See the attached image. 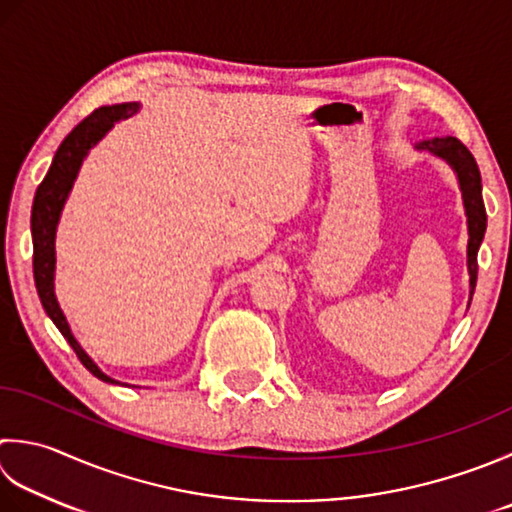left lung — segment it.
Returning <instances> with one entry per match:
<instances>
[{"mask_svg": "<svg viewBox=\"0 0 512 512\" xmlns=\"http://www.w3.org/2000/svg\"><path fill=\"white\" fill-rule=\"evenodd\" d=\"M417 148H426L430 153L444 157L446 162L455 168L459 177V186H462L464 206L468 215V273H470V295L475 293L477 284V250L482 246V239L486 233V208L482 199V175L475 157L470 150L459 142L457 137H435L433 142H424Z\"/></svg>", "mask_w": 512, "mask_h": 512, "instance_id": "8db88e82", "label": "left lung"}]
</instances>
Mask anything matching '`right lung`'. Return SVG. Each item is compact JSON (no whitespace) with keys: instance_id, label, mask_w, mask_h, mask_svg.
<instances>
[{"instance_id":"right-lung-1","label":"right lung","mask_w":512,"mask_h":512,"mask_svg":"<svg viewBox=\"0 0 512 512\" xmlns=\"http://www.w3.org/2000/svg\"><path fill=\"white\" fill-rule=\"evenodd\" d=\"M137 110H139V104L102 106L93 110V113L70 130L64 142L59 144L44 182L37 186L33 213H30V230H33V275H35L37 295L42 299L46 315L53 319V324L59 328V333L64 335L70 348L75 350L79 362H82L95 377L102 379V382H110V384H117V382L115 379H110L108 375H104L102 370L93 364V359L84 353V348L77 344V339L73 337V333H70L62 308H59L55 299V290H53L55 230L59 222V213H62L66 197L70 193V188H73L79 166H82L90 146H95L115 122L130 117L133 113H137Z\"/></svg>"}]
</instances>
